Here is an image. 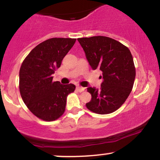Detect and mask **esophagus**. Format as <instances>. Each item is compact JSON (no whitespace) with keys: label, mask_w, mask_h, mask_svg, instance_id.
<instances>
[{"label":"esophagus","mask_w":160,"mask_h":160,"mask_svg":"<svg viewBox=\"0 0 160 160\" xmlns=\"http://www.w3.org/2000/svg\"><path fill=\"white\" fill-rule=\"evenodd\" d=\"M77 89H78V92H83L84 90H85V88L82 87V86H78V87H77Z\"/></svg>","instance_id":"obj_1"}]
</instances>
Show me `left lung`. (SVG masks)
I'll return each instance as SVG.
<instances>
[{"label": "left lung", "mask_w": 160, "mask_h": 160, "mask_svg": "<svg viewBox=\"0 0 160 160\" xmlns=\"http://www.w3.org/2000/svg\"><path fill=\"white\" fill-rule=\"evenodd\" d=\"M92 68L102 71L100 89L88 87L91 101L86 104L89 111L108 114L117 111L126 102L135 78L133 58L128 47L104 36L78 38Z\"/></svg>", "instance_id": "1"}]
</instances>
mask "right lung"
Wrapping results in <instances>:
<instances>
[{"label":"right lung","mask_w":160,"mask_h":160,"mask_svg":"<svg viewBox=\"0 0 160 160\" xmlns=\"http://www.w3.org/2000/svg\"><path fill=\"white\" fill-rule=\"evenodd\" d=\"M76 39L51 38L29 52L19 70V91L24 103L32 113L45 121L56 120L63 114L74 84L52 81V75L74 46Z\"/></svg>","instance_id":"add662e5"}]
</instances>
